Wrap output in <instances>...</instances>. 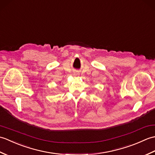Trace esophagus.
<instances>
[{"label":"esophagus","mask_w":155,"mask_h":155,"mask_svg":"<svg viewBox=\"0 0 155 155\" xmlns=\"http://www.w3.org/2000/svg\"><path fill=\"white\" fill-rule=\"evenodd\" d=\"M74 75L75 76V77H77V76H78V74L77 73V72H75V73H74Z\"/></svg>","instance_id":"34e87169"}]
</instances>
